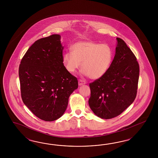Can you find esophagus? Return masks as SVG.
Returning <instances> with one entry per match:
<instances>
[{
    "instance_id": "esophagus-1",
    "label": "esophagus",
    "mask_w": 158,
    "mask_h": 158,
    "mask_svg": "<svg viewBox=\"0 0 158 158\" xmlns=\"http://www.w3.org/2000/svg\"><path fill=\"white\" fill-rule=\"evenodd\" d=\"M85 83H86L85 81H83V80H81V79H79V81H78V84H79V86L83 85H85Z\"/></svg>"
}]
</instances>
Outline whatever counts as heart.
<instances>
[{"instance_id":"obj_1","label":"heart","mask_w":158,"mask_h":158,"mask_svg":"<svg viewBox=\"0 0 158 158\" xmlns=\"http://www.w3.org/2000/svg\"><path fill=\"white\" fill-rule=\"evenodd\" d=\"M71 52L65 53L62 60L67 71L74 73L81 66L82 73L91 79H98L105 75L113 60V51L110 46L91 40L74 43Z\"/></svg>"}]
</instances>
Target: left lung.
<instances>
[{
	"label": "left lung",
	"mask_w": 158,
	"mask_h": 158,
	"mask_svg": "<svg viewBox=\"0 0 158 158\" xmlns=\"http://www.w3.org/2000/svg\"><path fill=\"white\" fill-rule=\"evenodd\" d=\"M115 57L105 75L89 84V104L95 115L108 119L119 115L134 101L139 83V63L122 39L116 38Z\"/></svg>",
	"instance_id": "8db88e82"
}]
</instances>
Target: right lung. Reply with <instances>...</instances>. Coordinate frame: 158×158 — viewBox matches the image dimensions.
Here are the masks:
<instances>
[{"mask_svg":"<svg viewBox=\"0 0 158 158\" xmlns=\"http://www.w3.org/2000/svg\"><path fill=\"white\" fill-rule=\"evenodd\" d=\"M60 38L54 34L36 40L19 64L23 102L36 116L48 122L64 114L69 96L78 87L77 77L64 65Z\"/></svg>","mask_w":158,"mask_h":158,"instance_id":"1","label":"right lung"}]
</instances>
